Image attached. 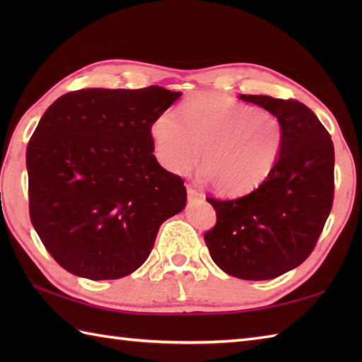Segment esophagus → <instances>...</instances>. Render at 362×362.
I'll return each instance as SVG.
<instances>
[{
  "mask_svg": "<svg viewBox=\"0 0 362 362\" xmlns=\"http://www.w3.org/2000/svg\"><path fill=\"white\" fill-rule=\"evenodd\" d=\"M187 194H188V199L189 201H196V199H201L202 194L199 193V191L196 188H193L191 185L187 187Z\"/></svg>",
  "mask_w": 362,
  "mask_h": 362,
  "instance_id": "1",
  "label": "esophagus"
}]
</instances>
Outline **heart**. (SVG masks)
Wrapping results in <instances>:
<instances>
[{
  "instance_id": "obj_1",
  "label": "heart",
  "mask_w": 362,
  "mask_h": 362,
  "mask_svg": "<svg viewBox=\"0 0 362 362\" xmlns=\"http://www.w3.org/2000/svg\"><path fill=\"white\" fill-rule=\"evenodd\" d=\"M180 116L165 110L151 126L156 157L168 171L187 173L201 156L202 175L224 196L247 194L272 174L283 146L274 113L201 93L187 99Z\"/></svg>"
}]
</instances>
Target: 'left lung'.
<instances>
[{
  "instance_id": "left-lung-1",
  "label": "left lung",
  "mask_w": 362,
  "mask_h": 362,
  "mask_svg": "<svg viewBox=\"0 0 362 362\" xmlns=\"http://www.w3.org/2000/svg\"><path fill=\"white\" fill-rule=\"evenodd\" d=\"M274 113L283 146L272 174L232 201L209 197L216 226L206 232L214 263L241 280H271L310 257L332 211L334 148L327 129L305 104L266 95H240Z\"/></svg>"
}]
</instances>
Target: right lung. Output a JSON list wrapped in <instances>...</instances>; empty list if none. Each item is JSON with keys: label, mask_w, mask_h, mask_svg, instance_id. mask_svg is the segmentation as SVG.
I'll return each mask as SVG.
<instances>
[{"label": "right lung", "mask_w": 362, "mask_h": 362, "mask_svg": "<svg viewBox=\"0 0 362 362\" xmlns=\"http://www.w3.org/2000/svg\"><path fill=\"white\" fill-rule=\"evenodd\" d=\"M180 91L87 88L54 101L26 151L30 222L57 263L82 279L136 271L160 226L187 205L179 175L153 156L151 126Z\"/></svg>", "instance_id": "right-lung-1"}]
</instances>
